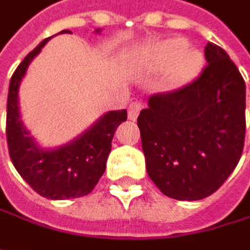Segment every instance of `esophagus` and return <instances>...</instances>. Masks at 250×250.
I'll list each match as a JSON object with an SVG mask.
<instances>
[{
  "instance_id": "1",
  "label": "esophagus",
  "mask_w": 250,
  "mask_h": 250,
  "mask_svg": "<svg viewBox=\"0 0 250 250\" xmlns=\"http://www.w3.org/2000/svg\"><path fill=\"white\" fill-rule=\"evenodd\" d=\"M140 110H142V103L140 102H133L130 105H128V119L130 120H134L137 116H139V113H140Z\"/></svg>"
}]
</instances>
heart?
Masks as SVG:
<instances>
[{
    "label": "heart",
    "instance_id": "b5f03b06",
    "mask_svg": "<svg viewBox=\"0 0 250 250\" xmlns=\"http://www.w3.org/2000/svg\"><path fill=\"white\" fill-rule=\"evenodd\" d=\"M183 38H169L150 45L143 54V64L151 71L169 70L173 85H183L192 81L203 68L205 57L197 48H186Z\"/></svg>",
    "mask_w": 250,
    "mask_h": 250
}]
</instances>
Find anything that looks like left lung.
I'll return each mask as SVG.
<instances>
[{"mask_svg":"<svg viewBox=\"0 0 250 250\" xmlns=\"http://www.w3.org/2000/svg\"><path fill=\"white\" fill-rule=\"evenodd\" d=\"M205 57L208 65L197 79L151 96L137 119L147 174L176 200L215 193L243 151L245 80L219 45L208 42Z\"/></svg>","mask_w":250,"mask_h":250,"instance_id":"left-lung-1","label":"left lung"}]
</instances>
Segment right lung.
Returning <instances> with one entry per match:
<instances>
[{
  "label": "right lung",
  "instance_id": "1",
  "mask_svg": "<svg viewBox=\"0 0 250 250\" xmlns=\"http://www.w3.org/2000/svg\"><path fill=\"white\" fill-rule=\"evenodd\" d=\"M70 33L64 30L58 34ZM100 33V30H96ZM45 38L21 61L12 74L7 100V143L14 167L38 194L53 200L76 199L94 189L105 170L116 128L127 120V111H108L73 142L54 148H42L24 125L18 105V90L27 68Z\"/></svg>",
  "mask_w": 250,
  "mask_h": 250
}]
</instances>
